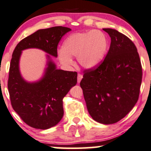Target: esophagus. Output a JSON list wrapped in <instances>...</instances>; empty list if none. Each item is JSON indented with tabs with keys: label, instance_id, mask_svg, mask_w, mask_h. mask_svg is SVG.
<instances>
[{
	"label": "esophagus",
	"instance_id": "obj_1",
	"mask_svg": "<svg viewBox=\"0 0 151 151\" xmlns=\"http://www.w3.org/2000/svg\"><path fill=\"white\" fill-rule=\"evenodd\" d=\"M82 78H83V76L80 73L78 74V84L81 83Z\"/></svg>",
	"mask_w": 151,
	"mask_h": 151
}]
</instances>
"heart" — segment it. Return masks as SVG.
Masks as SVG:
<instances>
[{
  "instance_id": "b5f03b06",
  "label": "heart",
  "mask_w": 151,
  "mask_h": 151,
  "mask_svg": "<svg viewBox=\"0 0 151 151\" xmlns=\"http://www.w3.org/2000/svg\"><path fill=\"white\" fill-rule=\"evenodd\" d=\"M109 40L101 31L91 30L70 34L63 43L62 49L58 50L59 61L63 66L73 64L72 57H77L78 62L87 69L99 66L106 55Z\"/></svg>"
}]
</instances>
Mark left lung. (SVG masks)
Listing matches in <instances>:
<instances>
[{"mask_svg": "<svg viewBox=\"0 0 151 151\" xmlns=\"http://www.w3.org/2000/svg\"><path fill=\"white\" fill-rule=\"evenodd\" d=\"M111 37L104 60L84 70L80 83L91 117L104 124L120 121L138 101L142 80L141 60L135 45L117 30L103 29Z\"/></svg>", "mask_w": 151, "mask_h": 151, "instance_id": "8db88e82", "label": "left lung"}]
</instances>
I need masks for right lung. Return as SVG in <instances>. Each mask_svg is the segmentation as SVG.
Segmentation results:
<instances>
[{
  "label": "right lung",
  "instance_id": "add662e5",
  "mask_svg": "<svg viewBox=\"0 0 151 151\" xmlns=\"http://www.w3.org/2000/svg\"><path fill=\"white\" fill-rule=\"evenodd\" d=\"M71 29L55 27L40 29L22 40L12 53L7 82L11 104L22 120L31 127L47 129L60 122L64 115L63 98L77 83V72L57 69L51 56L57 57L61 38ZM37 48L48 54L44 76L36 82L26 81L19 70L21 52Z\"/></svg>",
  "mask_w": 151,
  "mask_h": 151
}]
</instances>
